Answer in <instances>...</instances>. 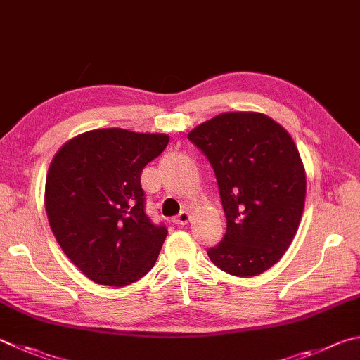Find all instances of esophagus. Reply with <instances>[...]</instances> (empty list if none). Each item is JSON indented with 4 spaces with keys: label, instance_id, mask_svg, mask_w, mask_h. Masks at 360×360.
<instances>
[{
    "label": "esophagus",
    "instance_id": "34e87169",
    "mask_svg": "<svg viewBox=\"0 0 360 360\" xmlns=\"http://www.w3.org/2000/svg\"><path fill=\"white\" fill-rule=\"evenodd\" d=\"M191 219H192L191 212H188V211H181V212L173 219V224H176V225H186L187 221L191 220Z\"/></svg>",
    "mask_w": 360,
    "mask_h": 360
}]
</instances>
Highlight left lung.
Segmentation results:
<instances>
[{
	"instance_id": "8db88e82",
	"label": "left lung",
	"mask_w": 360,
	"mask_h": 360,
	"mask_svg": "<svg viewBox=\"0 0 360 360\" xmlns=\"http://www.w3.org/2000/svg\"><path fill=\"white\" fill-rule=\"evenodd\" d=\"M187 139L212 165L226 217L209 258L236 277L267 271L288 250L304 212L305 169L290 134L263 113L230 112Z\"/></svg>"
}]
</instances>
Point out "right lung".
I'll return each instance as SVG.
<instances>
[{
    "label": "right lung",
    "instance_id": "add662e5",
    "mask_svg": "<svg viewBox=\"0 0 360 360\" xmlns=\"http://www.w3.org/2000/svg\"><path fill=\"white\" fill-rule=\"evenodd\" d=\"M169 136L89 130L50 163L45 209L58 244L93 282L127 286L153 269L168 230L145 212L141 172Z\"/></svg>",
    "mask_w": 360,
    "mask_h": 360
}]
</instances>
